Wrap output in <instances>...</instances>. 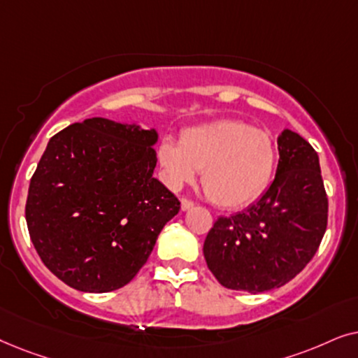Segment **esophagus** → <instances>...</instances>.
<instances>
[{
    "mask_svg": "<svg viewBox=\"0 0 358 358\" xmlns=\"http://www.w3.org/2000/svg\"><path fill=\"white\" fill-rule=\"evenodd\" d=\"M194 206V203L192 199L188 198H182V211H188V209H192Z\"/></svg>",
    "mask_w": 358,
    "mask_h": 358,
    "instance_id": "obj_1",
    "label": "esophagus"
}]
</instances>
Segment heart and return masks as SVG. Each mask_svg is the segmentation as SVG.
Wrapping results in <instances>:
<instances>
[{"label":"heart","mask_w":358,"mask_h":358,"mask_svg":"<svg viewBox=\"0 0 358 358\" xmlns=\"http://www.w3.org/2000/svg\"><path fill=\"white\" fill-rule=\"evenodd\" d=\"M159 164L171 188L192 183L203 171L201 187L209 201L236 209L264 193L273 176L276 147L270 134L239 119H217L188 127L180 142H160Z\"/></svg>","instance_id":"heart-1"}]
</instances>
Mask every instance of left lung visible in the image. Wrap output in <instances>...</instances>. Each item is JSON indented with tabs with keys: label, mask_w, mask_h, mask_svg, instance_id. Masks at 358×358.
<instances>
[{
	"label": "left lung",
	"mask_w": 358,
	"mask_h": 358,
	"mask_svg": "<svg viewBox=\"0 0 358 358\" xmlns=\"http://www.w3.org/2000/svg\"><path fill=\"white\" fill-rule=\"evenodd\" d=\"M275 180L245 211L217 217L203 254L222 287L264 293L309 264L327 227V194L317 152L296 132L278 137Z\"/></svg>",
	"instance_id": "obj_1"
}]
</instances>
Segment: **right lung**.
I'll use <instances>...</instances> for the list:
<instances>
[{
  "label": "right lung",
  "instance_id": "obj_1",
  "mask_svg": "<svg viewBox=\"0 0 358 358\" xmlns=\"http://www.w3.org/2000/svg\"><path fill=\"white\" fill-rule=\"evenodd\" d=\"M157 131L104 117L57 132L31 178L26 221L44 265L87 293L122 288L180 201L154 178Z\"/></svg>",
  "mask_w": 358,
  "mask_h": 358
}]
</instances>
